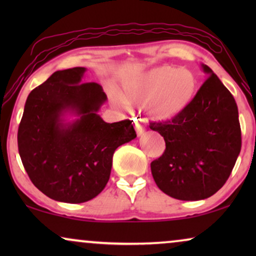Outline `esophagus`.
<instances>
[{
	"instance_id": "1",
	"label": "esophagus",
	"mask_w": 256,
	"mask_h": 256,
	"mask_svg": "<svg viewBox=\"0 0 256 256\" xmlns=\"http://www.w3.org/2000/svg\"><path fill=\"white\" fill-rule=\"evenodd\" d=\"M134 128L136 130V134L138 136H141L143 132H146V124H144V120L143 118H136L135 122H134Z\"/></svg>"
}]
</instances>
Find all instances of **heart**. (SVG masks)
Listing matches in <instances>:
<instances>
[{"label": "heart", "mask_w": 256, "mask_h": 256, "mask_svg": "<svg viewBox=\"0 0 256 256\" xmlns=\"http://www.w3.org/2000/svg\"><path fill=\"white\" fill-rule=\"evenodd\" d=\"M198 80L191 70L163 65L124 82V96L112 93L118 108L132 104H145L146 114L154 120L168 121L183 113L194 100Z\"/></svg>", "instance_id": "1"}]
</instances>
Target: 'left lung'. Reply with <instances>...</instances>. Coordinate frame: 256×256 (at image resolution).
<instances>
[{
	"mask_svg": "<svg viewBox=\"0 0 256 256\" xmlns=\"http://www.w3.org/2000/svg\"><path fill=\"white\" fill-rule=\"evenodd\" d=\"M205 80L186 110L171 121L152 122L166 141L163 155L152 160L154 180L180 200L211 197L228 180L241 150L236 100L208 65Z\"/></svg>",
	"mask_w": 256,
	"mask_h": 256,
	"instance_id": "obj_1",
	"label": "left lung"
}]
</instances>
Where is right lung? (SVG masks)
I'll list each match as a JSON object with an SVG mask.
<instances>
[{
  "instance_id": "right-lung-1",
  "label": "right lung",
  "mask_w": 256,
  "mask_h": 256,
  "mask_svg": "<svg viewBox=\"0 0 256 256\" xmlns=\"http://www.w3.org/2000/svg\"><path fill=\"white\" fill-rule=\"evenodd\" d=\"M85 68L57 71L28 96L18 127V152L38 190L57 202H88L106 186L118 146L136 138L130 120L104 122L107 96L83 82ZM66 114L77 118L66 120Z\"/></svg>"
}]
</instances>
